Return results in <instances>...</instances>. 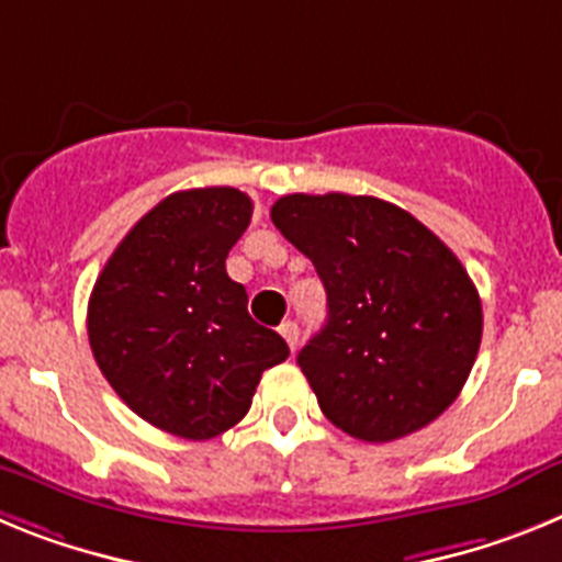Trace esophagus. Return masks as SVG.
I'll return each mask as SVG.
<instances>
[{"mask_svg": "<svg viewBox=\"0 0 562 562\" xmlns=\"http://www.w3.org/2000/svg\"><path fill=\"white\" fill-rule=\"evenodd\" d=\"M278 331H281V337L286 340V346L295 351L297 349V324H295V321H284V324L278 326Z\"/></svg>", "mask_w": 562, "mask_h": 562, "instance_id": "esophagus-1", "label": "esophagus"}]
</instances>
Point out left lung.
I'll list each match as a JSON object with an SVG mask.
<instances>
[{"label":"left lung","instance_id":"1","mask_svg":"<svg viewBox=\"0 0 562 562\" xmlns=\"http://www.w3.org/2000/svg\"><path fill=\"white\" fill-rule=\"evenodd\" d=\"M270 216L329 297V321L297 355L326 419L380 445L445 414L473 371L484 324L453 250L376 196L290 193Z\"/></svg>","mask_w":562,"mask_h":562}]
</instances>
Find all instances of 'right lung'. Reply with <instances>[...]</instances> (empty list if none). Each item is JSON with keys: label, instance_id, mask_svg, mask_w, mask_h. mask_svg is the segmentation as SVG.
<instances>
[{"label": "right lung", "instance_id": "obj_1", "mask_svg": "<svg viewBox=\"0 0 562 562\" xmlns=\"http://www.w3.org/2000/svg\"><path fill=\"white\" fill-rule=\"evenodd\" d=\"M250 216L236 188L171 193L126 233L89 295L98 369L166 434H225L250 411L261 374L290 357L284 337L247 315L245 286L225 270Z\"/></svg>", "mask_w": 562, "mask_h": 562}]
</instances>
